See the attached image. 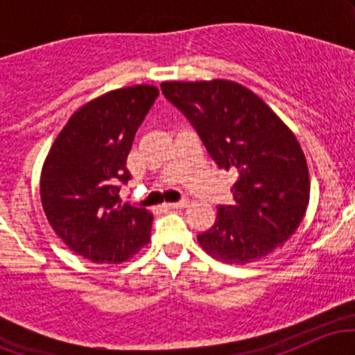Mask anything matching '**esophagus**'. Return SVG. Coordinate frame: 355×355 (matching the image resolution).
I'll return each mask as SVG.
<instances>
[{
  "label": "esophagus",
  "instance_id": "1",
  "mask_svg": "<svg viewBox=\"0 0 355 355\" xmlns=\"http://www.w3.org/2000/svg\"><path fill=\"white\" fill-rule=\"evenodd\" d=\"M189 205V200L187 198H182L180 202H173V203H166V209H183V207Z\"/></svg>",
  "mask_w": 355,
  "mask_h": 355
}]
</instances>
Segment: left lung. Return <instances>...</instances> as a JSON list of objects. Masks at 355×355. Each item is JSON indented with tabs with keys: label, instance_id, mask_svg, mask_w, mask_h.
I'll use <instances>...</instances> for the list:
<instances>
[{
	"label": "left lung",
	"instance_id": "1",
	"mask_svg": "<svg viewBox=\"0 0 355 355\" xmlns=\"http://www.w3.org/2000/svg\"><path fill=\"white\" fill-rule=\"evenodd\" d=\"M162 93L200 137L218 168L237 175L234 205L198 234L207 254L248 263L284 245L302 222L311 182L294 133L254 92L229 80L165 81Z\"/></svg>",
	"mask_w": 355,
	"mask_h": 355
}]
</instances>
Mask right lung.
Masks as SVG:
<instances>
[{"instance_id": "right-lung-1", "label": "right lung", "mask_w": 355, "mask_h": 355, "mask_svg": "<svg viewBox=\"0 0 355 355\" xmlns=\"http://www.w3.org/2000/svg\"><path fill=\"white\" fill-rule=\"evenodd\" d=\"M158 96L152 85L113 89L81 107L44 160L40 191L56 235L95 263H120L150 242L153 215L121 202L126 158Z\"/></svg>"}]
</instances>
